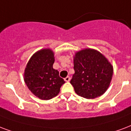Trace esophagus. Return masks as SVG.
<instances>
[{"instance_id": "1", "label": "esophagus", "mask_w": 131, "mask_h": 131, "mask_svg": "<svg viewBox=\"0 0 131 131\" xmlns=\"http://www.w3.org/2000/svg\"><path fill=\"white\" fill-rule=\"evenodd\" d=\"M64 81H65V82H69L70 81V77L69 76L66 77L65 78H64Z\"/></svg>"}]
</instances>
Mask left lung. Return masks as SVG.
Returning a JSON list of instances; mask_svg holds the SVG:
<instances>
[{
    "instance_id": "1",
    "label": "left lung",
    "mask_w": 131,
    "mask_h": 131,
    "mask_svg": "<svg viewBox=\"0 0 131 131\" xmlns=\"http://www.w3.org/2000/svg\"><path fill=\"white\" fill-rule=\"evenodd\" d=\"M75 73L70 81L75 92L86 99L103 95L108 88L113 68L105 56L92 49L81 50L73 58Z\"/></svg>"
}]
</instances>
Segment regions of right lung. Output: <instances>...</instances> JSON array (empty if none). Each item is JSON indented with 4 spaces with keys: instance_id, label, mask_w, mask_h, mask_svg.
Returning a JSON list of instances; mask_svg holds the SVG:
<instances>
[{
    "instance_id": "right-lung-1",
    "label": "right lung",
    "mask_w": 131,
    "mask_h": 131,
    "mask_svg": "<svg viewBox=\"0 0 131 131\" xmlns=\"http://www.w3.org/2000/svg\"><path fill=\"white\" fill-rule=\"evenodd\" d=\"M54 53L50 49H44L33 55L26 66L24 80L33 94L41 100L54 97L65 83L59 76V71L53 68Z\"/></svg>"
}]
</instances>
